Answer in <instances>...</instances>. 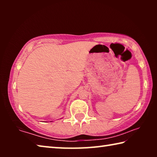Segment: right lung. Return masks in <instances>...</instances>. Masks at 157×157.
<instances>
[{
    "mask_svg": "<svg viewBox=\"0 0 157 157\" xmlns=\"http://www.w3.org/2000/svg\"><path fill=\"white\" fill-rule=\"evenodd\" d=\"M50 122H52V121H50Z\"/></svg>",
    "mask_w": 157,
    "mask_h": 157,
    "instance_id": "1",
    "label": "right lung"
}]
</instances>
